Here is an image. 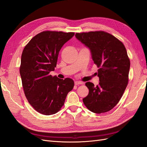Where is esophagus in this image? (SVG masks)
Instances as JSON below:
<instances>
[{
	"label": "esophagus",
	"mask_w": 147,
	"mask_h": 147,
	"mask_svg": "<svg viewBox=\"0 0 147 147\" xmlns=\"http://www.w3.org/2000/svg\"><path fill=\"white\" fill-rule=\"evenodd\" d=\"M83 84V83L81 82H78V81H75V85H78V84Z\"/></svg>",
	"instance_id": "obj_1"
}]
</instances>
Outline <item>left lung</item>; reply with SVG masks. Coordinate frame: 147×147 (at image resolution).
Segmentation results:
<instances>
[{
    "mask_svg": "<svg viewBox=\"0 0 147 147\" xmlns=\"http://www.w3.org/2000/svg\"><path fill=\"white\" fill-rule=\"evenodd\" d=\"M75 37L90 49L99 68V84L85 83L89 93L83 103L92 112H109L118 103L128 83L130 61L126 49L118 38L104 31L76 33Z\"/></svg>",
    "mask_w": 147,
    "mask_h": 147,
    "instance_id": "1",
    "label": "left lung"
}]
</instances>
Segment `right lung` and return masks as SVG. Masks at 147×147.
I'll list each match as a JSON object with an SVG mask.
<instances>
[{"instance_id":"right-lung-1","label":"right lung","mask_w":147,"mask_h":147,"mask_svg":"<svg viewBox=\"0 0 147 147\" xmlns=\"http://www.w3.org/2000/svg\"><path fill=\"white\" fill-rule=\"evenodd\" d=\"M74 34L43 31L31 39L22 53L20 72L24 94L40 113H56L74 88L72 79L53 77L50 72L55 70L61 48Z\"/></svg>"}]
</instances>
